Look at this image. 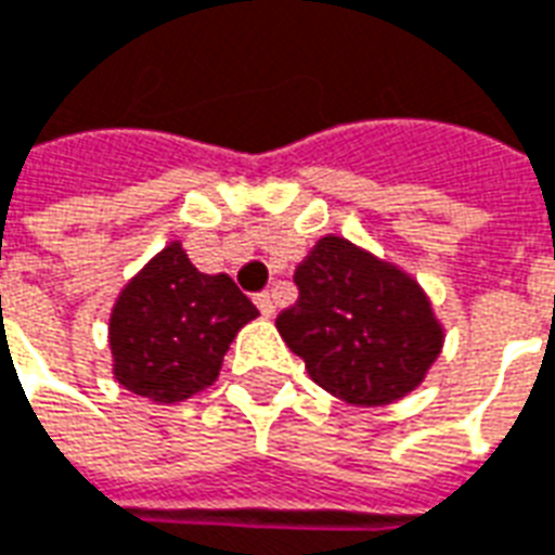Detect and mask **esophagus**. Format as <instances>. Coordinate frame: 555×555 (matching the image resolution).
Instances as JSON below:
<instances>
[{
	"label": "esophagus",
	"instance_id": "34e87169",
	"mask_svg": "<svg viewBox=\"0 0 555 555\" xmlns=\"http://www.w3.org/2000/svg\"><path fill=\"white\" fill-rule=\"evenodd\" d=\"M254 304H257V310L262 312V315H274V295L266 289V293L254 295Z\"/></svg>",
	"mask_w": 555,
	"mask_h": 555
}]
</instances>
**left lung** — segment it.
Instances as JSON below:
<instances>
[{
	"label": "left lung",
	"instance_id": "1",
	"mask_svg": "<svg viewBox=\"0 0 555 555\" xmlns=\"http://www.w3.org/2000/svg\"><path fill=\"white\" fill-rule=\"evenodd\" d=\"M295 286L298 301L274 324L312 380L341 401H398L439 357L441 324L418 283L341 236L319 240Z\"/></svg>",
	"mask_w": 555,
	"mask_h": 555
}]
</instances>
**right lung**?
<instances>
[{"label":"right lung","mask_w":555,"mask_h":555,"mask_svg":"<svg viewBox=\"0 0 555 555\" xmlns=\"http://www.w3.org/2000/svg\"><path fill=\"white\" fill-rule=\"evenodd\" d=\"M254 307L228 274H204L166 245L111 312L114 374L125 389L175 403L193 398L219 377L224 353Z\"/></svg>","instance_id":"obj_1"}]
</instances>
